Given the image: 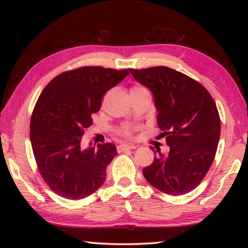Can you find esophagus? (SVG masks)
Masks as SVG:
<instances>
[{
  "instance_id": "1",
  "label": "esophagus",
  "mask_w": 248,
  "mask_h": 248,
  "mask_svg": "<svg viewBox=\"0 0 248 248\" xmlns=\"http://www.w3.org/2000/svg\"><path fill=\"white\" fill-rule=\"evenodd\" d=\"M130 149H136V146L130 145V144H119L118 146H117V150H118V152H124V151L130 150Z\"/></svg>"
}]
</instances>
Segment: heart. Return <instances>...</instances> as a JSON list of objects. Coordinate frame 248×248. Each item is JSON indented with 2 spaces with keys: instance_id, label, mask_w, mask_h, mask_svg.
Wrapping results in <instances>:
<instances>
[{
  "instance_id": "heart-1",
  "label": "heart",
  "mask_w": 248,
  "mask_h": 248,
  "mask_svg": "<svg viewBox=\"0 0 248 248\" xmlns=\"http://www.w3.org/2000/svg\"><path fill=\"white\" fill-rule=\"evenodd\" d=\"M143 90H145L144 87H141V86H133L132 89H131V91L130 92H134V91H143ZM121 134H124V136H130V134H131V132H130V130L129 129H124L123 131H121Z\"/></svg>"
}]
</instances>
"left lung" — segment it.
I'll list each match as a JSON object with an SVG mask.
<instances>
[{"instance_id": "1", "label": "left lung", "mask_w": 248, "mask_h": 248, "mask_svg": "<svg viewBox=\"0 0 248 248\" xmlns=\"http://www.w3.org/2000/svg\"><path fill=\"white\" fill-rule=\"evenodd\" d=\"M128 70L152 92L159 137L170 146L167 155L157 150L152 164L142 170L144 177L167 195L187 194L204 178L216 156L221 127L215 100L200 83L167 66Z\"/></svg>"}]
</instances>
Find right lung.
Segmentation results:
<instances>
[{
    "instance_id": "1",
    "label": "right lung",
    "mask_w": 248,
    "mask_h": 248,
    "mask_svg": "<svg viewBox=\"0 0 248 248\" xmlns=\"http://www.w3.org/2000/svg\"><path fill=\"white\" fill-rule=\"evenodd\" d=\"M127 75L128 70L83 66L58 75L40 94L31 115V142L40 174L57 195L83 199L104 184L116 145L82 149L81 140L103 95Z\"/></svg>"
}]
</instances>
